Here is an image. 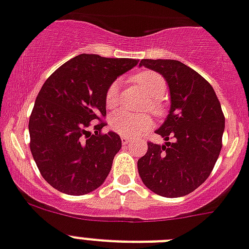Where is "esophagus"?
I'll return each instance as SVG.
<instances>
[{
	"instance_id": "1",
	"label": "esophagus",
	"mask_w": 249,
	"mask_h": 249,
	"mask_svg": "<svg viewBox=\"0 0 249 249\" xmlns=\"http://www.w3.org/2000/svg\"><path fill=\"white\" fill-rule=\"evenodd\" d=\"M121 142H123V144H129L131 142V139L130 138H128V137H121Z\"/></svg>"
}]
</instances>
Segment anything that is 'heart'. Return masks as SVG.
Segmentation results:
<instances>
[{
    "instance_id": "heart-1",
    "label": "heart",
    "mask_w": 249,
    "mask_h": 249,
    "mask_svg": "<svg viewBox=\"0 0 249 249\" xmlns=\"http://www.w3.org/2000/svg\"><path fill=\"white\" fill-rule=\"evenodd\" d=\"M137 85L142 87L144 92L148 95V101L145 106L153 112H160L162 110V100L160 97L166 92V81L160 73L153 71H143L133 77ZM119 92H120V82L115 81L108 86L105 95V101L107 107L112 108L118 105ZM110 128L121 135L135 137L142 131L148 130L152 126V120L147 114L133 115L126 111H116L108 119Z\"/></svg>"
}]
</instances>
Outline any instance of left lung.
Here are the masks:
<instances>
[{
  "label": "left lung",
  "instance_id": "obj_1",
  "mask_svg": "<svg viewBox=\"0 0 249 249\" xmlns=\"http://www.w3.org/2000/svg\"><path fill=\"white\" fill-rule=\"evenodd\" d=\"M139 67L162 74L171 106L156 130L166 143H148L147 153L138 160V172L157 195L185 196L205 182L220 153L225 128L220 102L212 85L178 60L142 59Z\"/></svg>",
  "mask_w": 249,
  "mask_h": 249
}]
</instances>
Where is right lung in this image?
<instances>
[{
    "instance_id": "right-lung-1",
    "label": "right lung",
    "mask_w": 249,
    "mask_h": 249,
    "mask_svg": "<svg viewBox=\"0 0 249 249\" xmlns=\"http://www.w3.org/2000/svg\"><path fill=\"white\" fill-rule=\"evenodd\" d=\"M138 59L81 54L45 81L29 120L30 150L44 179L67 195H85L104 183L121 148L116 133L101 134L105 95Z\"/></svg>"
}]
</instances>
